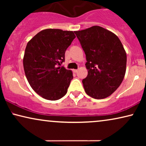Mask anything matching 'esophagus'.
Wrapping results in <instances>:
<instances>
[{"label":"esophagus","instance_id":"esophagus-1","mask_svg":"<svg viewBox=\"0 0 146 146\" xmlns=\"http://www.w3.org/2000/svg\"><path fill=\"white\" fill-rule=\"evenodd\" d=\"M78 70H77V69H74L73 70V72H75V73L78 72Z\"/></svg>","mask_w":146,"mask_h":146}]
</instances>
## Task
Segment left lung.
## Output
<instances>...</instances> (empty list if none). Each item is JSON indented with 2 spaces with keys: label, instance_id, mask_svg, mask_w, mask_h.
<instances>
[{
  "label": "left lung",
  "instance_id": "1",
  "mask_svg": "<svg viewBox=\"0 0 146 146\" xmlns=\"http://www.w3.org/2000/svg\"><path fill=\"white\" fill-rule=\"evenodd\" d=\"M84 51L88 76L82 80L86 93L104 99L116 90L124 78L127 56L119 38L99 26L75 31Z\"/></svg>",
  "mask_w": 146,
  "mask_h": 146
}]
</instances>
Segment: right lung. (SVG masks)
Segmentation results:
<instances>
[{"label":"right lung","mask_w":146,"mask_h":146,"mask_svg":"<svg viewBox=\"0 0 146 146\" xmlns=\"http://www.w3.org/2000/svg\"><path fill=\"white\" fill-rule=\"evenodd\" d=\"M75 38L73 31L48 29L27 43L23 58L26 77L32 88L43 98L57 100L66 94L73 74L60 65Z\"/></svg>","instance_id":"add662e5"}]
</instances>
